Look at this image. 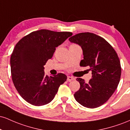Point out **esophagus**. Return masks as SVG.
<instances>
[{"label":"esophagus","instance_id":"obj_1","mask_svg":"<svg viewBox=\"0 0 130 130\" xmlns=\"http://www.w3.org/2000/svg\"><path fill=\"white\" fill-rule=\"evenodd\" d=\"M67 80H68V81H71V80H74V77H72V76H68V77H67Z\"/></svg>","mask_w":130,"mask_h":130}]
</instances>
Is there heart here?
<instances>
[{
    "mask_svg": "<svg viewBox=\"0 0 130 130\" xmlns=\"http://www.w3.org/2000/svg\"><path fill=\"white\" fill-rule=\"evenodd\" d=\"M71 45H75V44H71Z\"/></svg>",
    "mask_w": 130,
    "mask_h": 130,
    "instance_id": "obj_1",
    "label": "heart"
}]
</instances>
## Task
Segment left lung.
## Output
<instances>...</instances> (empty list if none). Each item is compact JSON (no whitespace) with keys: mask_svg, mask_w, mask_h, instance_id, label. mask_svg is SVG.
<instances>
[{"mask_svg":"<svg viewBox=\"0 0 130 130\" xmlns=\"http://www.w3.org/2000/svg\"><path fill=\"white\" fill-rule=\"evenodd\" d=\"M69 41L81 47L84 59L80 66L90 68L92 74L88 83L81 78L76 79L80 88L74 94L75 100L86 108L100 106L114 93L120 82L119 57L108 41L92 33H80L70 37Z\"/></svg>","mask_w":130,"mask_h":130,"instance_id":"left-lung-1","label":"left lung"}]
</instances>
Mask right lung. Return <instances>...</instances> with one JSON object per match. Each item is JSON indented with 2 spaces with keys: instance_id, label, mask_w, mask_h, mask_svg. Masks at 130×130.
<instances>
[{
  "instance_id": "obj_1",
  "label": "right lung",
  "mask_w": 130,
  "mask_h": 130,
  "mask_svg": "<svg viewBox=\"0 0 130 130\" xmlns=\"http://www.w3.org/2000/svg\"><path fill=\"white\" fill-rule=\"evenodd\" d=\"M73 35L69 32L41 29L23 37L16 44L10 58L13 84L19 95L34 106L50 103L67 76L63 73L44 75V65L56 47Z\"/></svg>"
}]
</instances>
